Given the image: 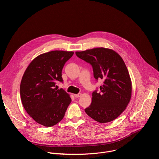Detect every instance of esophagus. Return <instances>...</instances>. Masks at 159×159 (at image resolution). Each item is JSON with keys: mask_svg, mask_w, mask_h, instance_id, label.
<instances>
[{"mask_svg": "<svg viewBox=\"0 0 159 159\" xmlns=\"http://www.w3.org/2000/svg\"><path fill=\"white\" fill-rule=\"evenodd\" d=\"M81 96H82V94H80V93H79V94H74V96H75L76 98H78L80 97Z\"/></svg>", "mask_w": 159, "mask_h": 159, "instance_id": "esophagus-1", "label": "esophagus"}]
</instances>
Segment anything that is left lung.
<instances>
[{
  "label": "left lung",
  "mask_w": 159,
  "mask_h": 159,
  "mask_svg": "<svg viewBox=\"0 0 159 159\" xmlns=\"http://www.w3.org/2000/svg\"><path fill=\"white\" fill-rule=\"evenodd\" d=\"M75 54L92 65L96 80H104L101 92L93 93L92 102L85 109L87 115L101 123L115 120L125 110L131 97V80L123 58L114 50L102 47Z\"/></svg>",
  "instance_id": "obj_1"
}]
</instances>
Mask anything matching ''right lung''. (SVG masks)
<instances>
[{
  "label": "right lung",
  "mask_w": 159,
  "mask_h": 159,
  "mask_svg": "<svg viewBox=\"0 0 159 159\" xmlns=\"http://www.w3.org/2000/svg\"><path fill=\"white\" fill-rule=\"evenodd\" d=\"M73 52L52 51L36 57L22 76L20 95L25 109L38 123L50 127L64 117L70 104V95L56 82H62L61 71Z\"/></svg>",
  "instance_id": "add662e5"
}]
</instances>
